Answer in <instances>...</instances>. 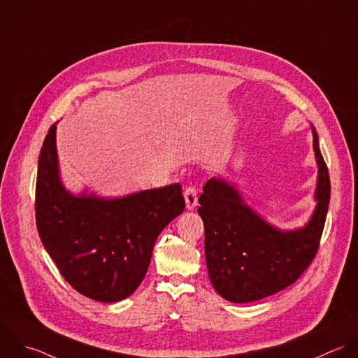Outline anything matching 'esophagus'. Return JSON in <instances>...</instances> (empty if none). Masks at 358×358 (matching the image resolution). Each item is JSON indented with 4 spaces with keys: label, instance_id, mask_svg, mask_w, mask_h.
Segmentation results:
<instances>
[{
    "label": "esophagus",
    "instance_id": "1",
    "mask_svg": "<svg viewBox=\"0 0 358 358\" xmlns=\"http://www.w3.org/2000/svg\"><path fill=\"white\" fill-rule=\"evenodd\" d=\"M184 198H185V205L188 210H194L198 205V192L194 187H188L184 191Z\"/></svg>",
    "mask_w": 358,
    "mask_h": 358
}]
</instances>
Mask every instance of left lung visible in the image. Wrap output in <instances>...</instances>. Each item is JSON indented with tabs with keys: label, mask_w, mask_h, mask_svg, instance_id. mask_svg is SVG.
Segmentation results:
<instances>
[{
	"label": "left lung",
	"mask_w": 358,
	"mask_h": 358,
	"mask_svg": "<svg viewBox=\"0 0 358 358\" xmlns=\"http://www.w3.org/2000/svg\"><path fill=\"white\" fill-rule=\"evenodd\" d=\"M318 164L317 206L306 226L280 230L247 205L234 184L210 178L199 196L205 258L215 290L231 303H251L293 285L314 259L331 199V180L311 124Z\"/></svg>",
	"instance_id": "obj_1"
}]
</instances>
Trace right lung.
I'll use <instances>...</instances> for the list:
<instances>
[{
    "label": "right lung",
    "instance_id": "1",
    "mask_svg": "<svg viewBox=\"0 0 358 358\" xmlns=\"http://www.w3.org/2000/svg\"><path fill=\"white\" fill-rule=\"evenodd\" d=\"M57 124L43 142L36 181V224L40 240L64 279L80 294L101 303L131 296L143 280L156 238L184 212L181 185L103 198L73 195L61 182Z\"/></svg>",
    "mask_w": 358,
    "mask_h": 358
}]
</instances>
